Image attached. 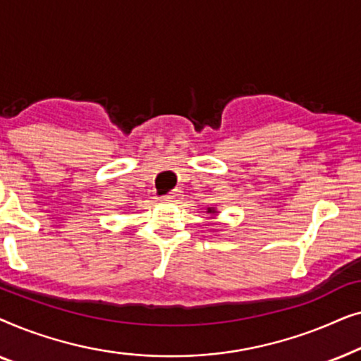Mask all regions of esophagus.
I'll return each mask as SVG.
<instances>
[{"label": "esophagus", "instance_id": "esophagus-1", "mask_svg": "<svg viewBox=\"0 0 361 361\" xmlns=\"http://www.w3.org/2000/svg\"><path fill=\"white\" fill-rule=\"evenodd\" d=\"M182 197H184V192H182L180 189H172L169 194L164 195V199L169 200V202H179Z\"/></svg>", "mask_w": 361, "mask_h": 361}]
</instances>
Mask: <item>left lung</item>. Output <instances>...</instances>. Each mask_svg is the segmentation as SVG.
<instances>
[{
    "label": "left lung",
    "mask_w": 361,
    "mask_h": 361,
    "mask_svg": "<svg viewBox=\"0 0 361 361\" xmlns=\"http://www.w3.org/2000/svg\"><path fill=\"white\" fill-rule=\"evenodd\" d=\"M209 212H215V210L214 209H209Z\"/></svg>",
    "instance_id": "1"
}]
</instances>
